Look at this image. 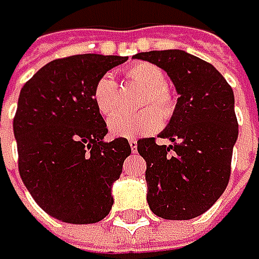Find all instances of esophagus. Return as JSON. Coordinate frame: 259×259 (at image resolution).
Returning a JSON list of instances; mask_svg holds the SVG:
<instances>
[{
  "label": "esophagus",
  "mask_w": 259,
  "mask_h": 259,
  "mask_svg": "<svg viewBox=\"0 0 259 259\" xmlns=\"http://www.w3.org/2000/svg\"><path fill=\"white\" fill-rule=\"evenodd\" d=\"M128 146H131L132 152H137V147H138V144H137V140H131V141H128Z\"/></svg>",
  "instance_id": "34e87169"
}]
</instances>
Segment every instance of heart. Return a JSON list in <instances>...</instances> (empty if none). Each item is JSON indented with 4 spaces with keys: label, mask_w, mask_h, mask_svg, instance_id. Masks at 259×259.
I'll return each instance as SVG.
<instances>
[{
    "label": "heart",
    "mask_w": 259,
    "mask_h": 259,
    "mask_svg": "<svg viewBox=\"0 0 259 259\" xmlns=\"http://www.w3.org/2000/svg\"><path fill=\"white\" fill-rule=\"evenodd\" d=\"M125 76L146 89L140 100V107L153 109H146L137 113L119 112L113 115L107 122L110 134L118 138H137L155 132L161 125V116L162 119H169L175 109L174 97L167 89V76L159 66L152 63L132 64L127 69ZM92 98L98 112L104 116L116 110L119 104V90L118 82L110 73H104L98 78L92 90Z\"/></svg>",
    "instance_id": "1"
}]
</instances>
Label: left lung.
Masks as SVG:
<instances>
[{
	"label": "left lung",
	"instance_id": "left-lung-1",
	"mask_svg": "<svg viewBox=\"0 0 259 259\" xmlns=\"http://www.w3.org/2000/svg\"><path fill=\"white\" fill-rule=\"evenodd\" d=\"M134 58L167 72L180 95L159 134L172 144L159 146L155 138L138 141V153L147 164L149 207L164 220L196 218L215 204L230 178L238 138L233 90L210 63L184 50H152Z\"/></svg>",
	"mask_w": 259,
	"mask_h": 259
}]
</instances>
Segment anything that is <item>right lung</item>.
Listing matches in <instances>:
<instances>
[{"label": "right lung", "mask_w": 259, "mask_h": 259, "mask_svg": "<svg viewBox=\"0 0 259 259\" xmlns=\"http://www.w3.org/2000/svg\"><path fill=\"white\" fill-rule=\"evenodd\" d=\"M124 61L97 53L53 60L21 89L13 118L18 169L36 204L63 223H98L112 209V184L132 150L125 138L104 141L92 90Z\"/></svg>", "instance_id": "right-lung-1"}]
</instances>
